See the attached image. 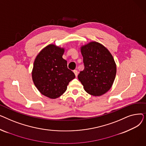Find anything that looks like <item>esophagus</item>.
<instances>
[{
    "label": "esophagus",
    "mask_w": 146,
    "mask_h": 146,
    "mask_svg": "<svg viewBox=\"0 0 146 146\" xmlns=\"http://www.w3.org/2000/svg\"><path fill=\"white\" fill-rule=\"evenodd\" d=\"M73 72H74V74H75V76H76V77H77L78 74V70H73Z\"/></svg>",
    "instance_id": "34e87169"
}]
</instances>
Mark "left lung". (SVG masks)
<instances>
[{"mask_svg":"<svg viewBox=\"0 0 146 146\" xmlns=\"http://www.w3.org/2000/svg\"><path fill=\"white\" fill-rule=\"evenodd\" d=\"M84 70L78 79L84 89L93 96H101L111 88L117 73L116 64L110 52L97 42L82 46Z\"/></svg>","mask_w":146,"mask_h":146,"instance_id":"8db88e82","label":"left lung"}]
</instances>
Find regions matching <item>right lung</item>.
<instances>
[{
	"label": "right lung",
	"mask_w": 146,
	"mask_h": 146,
	"mask_svg": "<svg viewBox=\"0 0 146 146\" xmlns=\"http://www.w3.org/2000/svg\"><path fill=\"white\" fill-rule=\"evenodd\" d=\"M64 52L63 48L50 44L40 52L34 61L32 72L34 85L42 95L51 99L63 95L68 83L75 78L62 57Z\"/></svg>",
	"instance_id": "obj_1"
}]
</instances>
